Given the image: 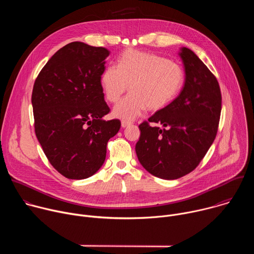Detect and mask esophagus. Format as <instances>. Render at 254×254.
Segmentation results:
<instances>
[{"label":"esophagus","mask_w":254,"mask_h":254,"mask_svg":"<svg viewBox=\"0 0 254 254\" xmlns=\"http://www.w3.org/2000/svg\"><path fill=\"white\" fill-rule=\"evenodd\" d=\"M131 125L130 122H127V121H122V127H129Z\"/></svg>","instance_id":"esophagus-1"}]
</instances>
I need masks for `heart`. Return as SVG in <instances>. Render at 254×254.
Here are the masks:
<instances>
[{
  "label": "heart",
  "instance_id": "heart-1",
  "mask_svg": "<svg viewBox=\"0 0 254 254\" xmlns=\"http://www.w3.org/2000/svg\"><path fill=\"white\" fill-rule=\"evenodd\" d=\"M185 79L184 70L178 63L134 49L122 53L118 65H108L100 76V84L107 101L116 103L128 89L131 90L115 107L114 115L133 120L148 108L156 112L171 102Z\"/></svg>",
  "mask_w": 254,
  "mask_h": 254
}]
</instances>
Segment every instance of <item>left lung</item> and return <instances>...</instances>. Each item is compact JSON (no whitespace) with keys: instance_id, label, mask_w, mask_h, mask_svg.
Wrapping results in <instances>:
<instances>
[{"instance_id":"left-lung-1","label":"left lung","mask_w":254,"mask_h":254,"mask_svg":"<svg viewBox=\"0 0 254 254\" xmlns=\"http://www.w3.org/2000/svg\"><path fill=\"white\" fill-rule=\"evenodd\" d=\"M179 54L186 72L184 87L138 126L140 136L135 144L141 166L165 180L179 179L198 167L216 137L221 115L222 96L215 75L192 50L183 47Z\"/></svg>"}]
</instances>
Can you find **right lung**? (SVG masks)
Instances as JSON below:
<instances>
[{
  "mask_svg": "<svg viewBox=\"0 0 254 254\" xmlns=\"http://www.w3.org/2000/svg\"><path fill=\"white\" fill-rule=\"evenodd\" d=\"M108 54L103 47L71 42L49 59L33 86L36 136L49 163L67 179L95 174L108 139L121 128L120 120H102L111 112L100 84Z\"/></svg>",
  "mask_w": 254,
  "mask_h": 254,
  "instance_id": "obj_1",
  "label": "right lung"
}]
</instances>
